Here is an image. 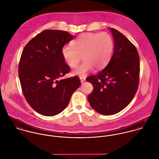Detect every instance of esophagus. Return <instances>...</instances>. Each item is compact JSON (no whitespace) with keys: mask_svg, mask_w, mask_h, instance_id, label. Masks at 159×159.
<instances>
[{"mask_svg":"<svg viewBox=\"0 0 159 159\" xmlns=\"http://www.w3.org/2000/svg\"><path fill=\"white\" fill-rule=\"evenodd\" d=\"M81 83H84L85 81V77H80Z\"/></svg>","mask_w":159,"mask_h":159,"instance_id":"1","label":"esophagus"}]
</instances>
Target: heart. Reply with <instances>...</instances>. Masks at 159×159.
I'll use <instances>...</instances> for the list:
<instances>
[{"mask_svg":"<svg viewBox=\"0 0 159 159\" xmlns=\"http://www.w3.org/2000/svg\"><path fill=\"white\" fill-rule=\"evenodd\" d=\"M72 46L62 49L63 57L70 67L74 68L83 56L84 63L74 70L73 74L84 76L94 66L98 70L106 66L112 55L114 41L106 32L85 33L74 41Z\"/></svg>","mask_w":159,"mask_h":159,"instance_id":"heart-1","label":"heart"}]
</instances>
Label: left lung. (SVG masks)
Returning a JSON list of instances; mask_svg holds the SVG:
<instances>
[{"mask_svg": "<svg viewBox=\"0 0 159 159\" xmlns=\"http://www.w3.org/2000/svg\"><path fill=\"white\" fill-rule=\"evenodd\" d=\"M114 51L106 68L86 80L93 86L88 96L91 107L104 115L116 114L128 106L139 84L140 58L135 46L117 30L110 28Z\"/></svg>", "mask_w": 159, "mask_h": 159, "instance_id": "1", "label": "left lung"}]
</instances>
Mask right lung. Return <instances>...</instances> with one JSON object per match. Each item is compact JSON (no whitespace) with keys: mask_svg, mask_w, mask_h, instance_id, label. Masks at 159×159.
<instances>
[{"mask_svg":"<svg viewBox=\"0 0 159 159\" xmlns=\"http://www.w3.org/2000/svg\"><path fill=\"white\" fill-rule=\"evenodd\" d=\"M74 37L68 32L46 30L32 38L22 51L18 69L22 93L29 104L42 115L61 113L80 85L77 76L60 79L70 71L62 48Z\"/></svg>","mask_w":159,"mask_h":159,"instance_id":"1","label":"right lung"}]
</instances>
